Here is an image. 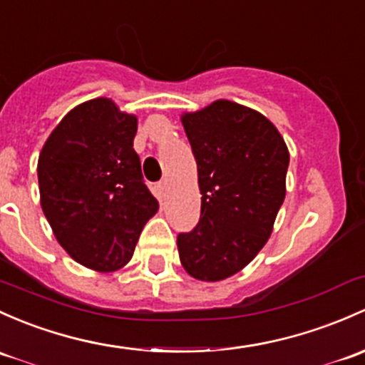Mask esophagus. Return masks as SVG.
I'll return each instance as SVG.
<instances>
[{"instance_id":"34e87169","label":"esophagus","mask_w":365,"mask_h":365,"mask_svg":"<svg viewBox=\"0 0 365 365\" xmlns=\"http://www.w3.org/2000/svg\"><path fill=\"white\" fill-rule=\"evenodd\" d=\"M168 192V182H159L155 185V194L159 195V197H164Z\"/></svg>"}]
</instances>
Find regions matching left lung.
<instances>
[{"mask_svg": "<svg viewBox=\"0 0 365 365\" xmlns=\"http://www.w3.org/2000/svg\"><path fill=\"white\" fill-rule=\"evenodd\" d=\"M197 163L201 217L178 234L182 266L218 282L250 264L266 245L285 199L289 150L264 115L218 99L182 117Z\"/></svg>", "mask_w": 365, "mask_h": 365, "instance_id": "8db88e82", "label": "left lung"}]
</instances>
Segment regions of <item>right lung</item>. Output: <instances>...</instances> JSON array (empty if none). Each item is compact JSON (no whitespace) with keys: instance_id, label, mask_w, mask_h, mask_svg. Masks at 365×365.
<instances>
[{"instance_id":"right-lung-1","label":"right lung","mask_w":365,"mask_h":365,"mask_svg":"<svg viewBox=\"0 0 365 365\" xmlns=\"http://www.w3.org/2000/svg\"><path fill=\"white\" fill-rule=\"evenodd\" d=\"M138 120L112 99L75 106L38 159L41 210L61 247L89 269L108 273L131 260L159 202L133 148Z\"/></svg>"}]
</instances>
